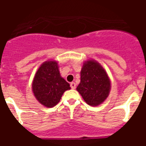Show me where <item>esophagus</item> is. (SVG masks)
Segmentation results:
<instances>
[{"instance_id": "obj_1", "label": "esophagus", "mask_w": 146, "mask_h": 146, "mask_svg": "<svg viewBox=\"0 0 146 146\" xmlns=\"http://www.w3.org/2000/svg\"><path fill=\"white\" fill-rule=\"evenodd\" d=\"M70 86L72 89H75L76 88V83L74 82H72L70 83Z\"/></svg>"}]
</instances>
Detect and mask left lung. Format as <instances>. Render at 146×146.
<instances>
[{
    "mask_svg": "<svg viewBox=\"0 0 146 146\" xmlns=\"http://www.w3.org/2000/svg\"><path fill=\"white\" fill-rule=\"evenodd\" d=\"M110 87L109 77L98 62L94 60L85 62L77 91L88 104L98 106L104 102L109 95Z\"/></svg>",
    "mask_w": 146,
    "mask_h": 146,
    "instance_id": "left-lung-1",
    "label": "left lung"
}]
</instances>
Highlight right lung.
Wrapping results in <instances>:
<instances>
[{
	"label": "right lung",
	"mask_w": 146,
	"mask_h": 146,
	"mask_svg": "<svg viewBox=\"0 0 146 146\" xmlns=\"http://www.w3.org/2000/svg\"><path fill=\"white\" fill-rule=\"evenodd\" d=\"M71 88L60 76L58 63L47 60L38 68L33 78L32 91L36 99L46 108H52L60 102L62 95Z\"/></svg>",
	"instance_id": "1"
}]
</instances>
